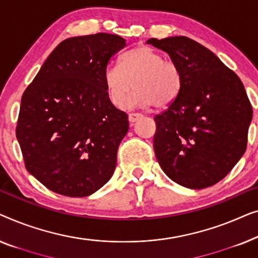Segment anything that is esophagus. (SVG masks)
I'll list each match as a JSON object with an SVG mask.
<instances>
[{"instance_id":"esophagus-1","label":"esophagus","mask_w":258,"mask_h":258,"mask_svg":"<svg viewBox=\"0 0 258 258\" xmlns=\"http://www.w3.org/2000/svg\"><path fill=\"white\" fill-rule=\"evenodd\" d=\"M141 117H143V115H141L140 113H130L128 114V120L131 122H134V121H137L138 119L141 118Z\"/></svg>"}]
</instances>
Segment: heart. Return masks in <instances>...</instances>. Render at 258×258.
<instances>
[{"instance_id":"1","label":"heart","mask_w":258,"mask_h":258,"mask_svg":"<svg viewBox=\"0 0 258 258\" xmlns=\"http://www.w3.org/2000/svg\"><path fill=\"white\" fill-rule=\"evenodd\" d=\"M103 83L115 107L125 106L132 86L136 90L128 100L132 106L168 107L177 99L182 86L176 65L148 46L131 49L120 58L119 67L105 68Z\"/></svg>"}]
</instances>
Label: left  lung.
Returning a JSON list of instances; mask_svg holds the SVG:
<instances>
[{
	"label": "left lung",
	"mask_w": 258,
	"mask_h": 258,
	"mask_svg": "<svg viewBox=\"0 0 258 258\" xmlns=\"http://www.w3.org/2000/svg\"><path fill=\"white\" fill-rule=\"evenodd\" d=\"M179 69L177 99L154 117L153 147L166 175L191 189L222 180L245 152L252 107L241 79L184 36L147 41Z\"/></svg>",
	"instance_id": "1"
}]
</instances>
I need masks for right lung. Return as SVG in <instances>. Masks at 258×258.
Segmentation results:
<instances>
[{
	"label": "right lung",
	"mask_w": 258,
	"mask_h": 258,
	"mask_svg": "<svg viewBox=\"0 0 258 258\" xmlns=\"http://www.w3.org/2000/svg\"><path fill=\"white\" fill-rule=\"evenodd\" d=\"M125 46L105 32L65 39L22 96L16 138L25 168L57 194L89 197L113 175L128 117L108 99L103 72Z\"/></svg>",
	"instance_id": "add662e5"
}]
</instances>
